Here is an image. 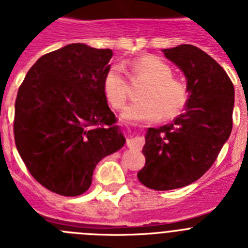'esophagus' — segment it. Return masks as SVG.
<instances>
[{
    "mask_svg": "<svg viewBox=\"0 0 248 248\" xmlns=\"http://www.w3.org/2000/svg\"><path fill=\"white\" fill-rule=\"evenodd\" d=\"M144 144V139L140 137H135V138H129L126 140V145L128 148L130 149H137V150H140V149L143 148Z\"/></svg>",
    "mask_w": 248,
    "mask_h": 248,
    "instance_id": "esophagus-1",
    "label": "esophagus"
}]
</instances>
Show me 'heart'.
I'll list each match as a JSON object with an SVG mask.
<instances>
[{
  "label": "heart",
  "mask_w": 248,
  "mask_h": 248,
  "mask_svg": "<svg viewBox=\"0 0 248 248\" xmlns=\"http://www.w3.org/2000/svg\"><path fill=\"white\" fill-rule=\"evenodd\" d=\"M133 80H146L143 102L128 105L122 118L131 123L156 122L160 118H174L187 102V89L181 80L172 77L171 67L155 56L137 59L130 67ZM103 91L109 104L115 109L125 105L129 94V82L120 65H111L103 79Z\"/></svg>",
  "instance_id": "1"
}]
</instances>
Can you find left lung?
<instances>
[{"mask_svg":"<svg viewBox=\"0 0 248 248\" xmlns=\"http://www.w3.org/2000/svg\"><path fill=\"white\" fill-rule=\"evenodd\" d=\"M163 53L185 76L189 99L174 122L146 130L138 179L157 191L190 185L211 168L231 134L235 105L231 79L203 50L181 45Z\"/></svg>","mask_w":248,"mask_h":248,"instance_id":"obj_1","label":"left lung"}]
</instances>
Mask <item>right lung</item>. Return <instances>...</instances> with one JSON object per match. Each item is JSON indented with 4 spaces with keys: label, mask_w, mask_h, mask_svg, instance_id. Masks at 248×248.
Wrapping results in <instances>:
<instances>
[{
    "label": "right lung",
    "mask_w": 248,
    "mask_h": 248,
    "mask_svg": "<svg viewBox=\"0 0 248 248\" xmlns=\"http://www.w3.org/2000/svg\"><path fill=\"white\" fill-rule=\"evenodd\" d=\"M111 49L72 43L32 65L17 93L15 141L31 175L63 196L89 189L97 164L125 144L103 79Z\"/></svg>",
    "instance_id": "obj_1"
}]
</instances>
